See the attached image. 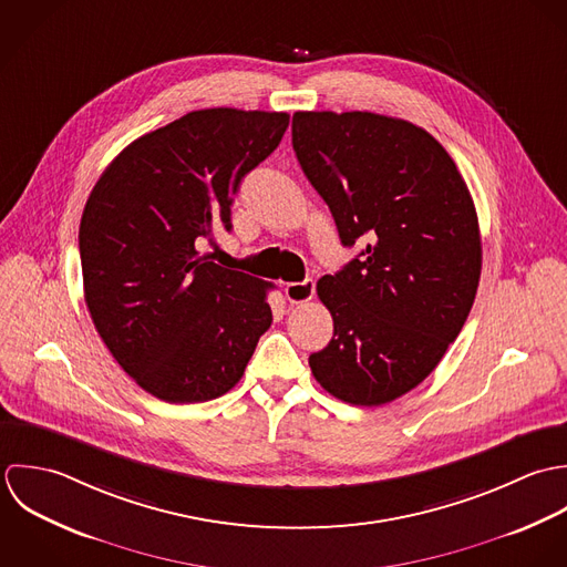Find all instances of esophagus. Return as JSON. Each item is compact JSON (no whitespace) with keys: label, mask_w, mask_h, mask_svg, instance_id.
<instances>
[{"label":"esophagus","mask_w":567,"mask_h":567,"mask_svg":"<svg viewBox=\"0 0 567 567\" xmlns=\"http://www.w3.org/2000/svg\"><path fill=\"white\" fill-rule=\"evenodd\" d=\"M285 296L291 305H302L309 302L316 296V282L311 278L302 280V282H289L285 287Z\"/></svg>","instance_id":"esophagus-1"}]
</instances>
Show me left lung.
<instances>
[{"mask_svg": "<svg viewBox=\"0 0 567 567\" xmlns=\"http://www.w3.org/2000/svg\"><path fill=\"white\" fill-rule=\"evenodd\" d=\"M291 140L341 245L365 243L318 282L333 340L309 365L350 405L390 403L439 365L473 307L482 240L471 193L443 144L408 120L298 112Z\"/></svg>", "mask_w": 567, "mask_h": 567, "instance_id": "left-lung-1", "label": "left lung"}]
</instances>
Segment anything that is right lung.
<instances>
[{
	"label": "right lung",
	"instance_id": "1",
	"mask_svg": "<svg viewBox=\"0 0 567 567\" xmlns=\"http://www.w3.org/2000/svg\"><path fill=\"white\" fill-rule=\"evenodd\" d=\"M287 126L285 112L182 115L131 142L85 204L79 249L94 327L166 403L226 394L271 327V285L213 262L197 243L231 229V197Z\"/></svg>",
	"mask_w": 567,
	"mask_h": 567
}]
</instances>
